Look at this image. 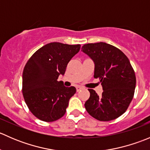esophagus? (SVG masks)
Returning a JSON list of instances; mask_svg holds the SVG:
<instances>
[{
	"label": "esophagus",
	"instance_id": "34e87169",
	"mask_svg": "<svg viewBox=\"0 0 150 150\" xmlns=\"http://www.w3.org/2000/svg\"><path fill=\"white\" fill-rule=\"evenodd\" d=\"M83 88L82 86H76V90H77V91H81V89H83Z\"/></svg>",
	"mask_w": 150,
	"mask_h": 150
}]
</instances>
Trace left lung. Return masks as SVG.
Segmentation results:
<instances>
[{
    "label": "left lung",
    "mask_w": 150,
    "mask_h": 150,
    "mask_svg": "<svg viewBox=\"0 0 150 150\" xmlns=\"http://www.w3.org/2000/svg\"><path fill=\"white\" fill-rule=\"evenodd\" d=\"M82 51L94 62L93 77L99 78L103 88L100 96L88 89L86 111L100 121L117 118L126 111L135 91L136 75L129 59L119 48L103 42L85 44Z\"/></svg>",
    "instance_id": "8db88e82"
}]
</instances>
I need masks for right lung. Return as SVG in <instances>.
<instances>
[{"label": "right lung", "mask_w": 150, "mask_h": 150, "mask_svg": "<svg viewBox=\"0 0 150 150\" xmlns=\"http://www.w3.org/2000/svg\"><path fill=\"white\" fill-rule=\"evenodd\" d=\"M80 48V44L48 43L35 51L25 64L22 74L24 99L30 112L40 120L53 122L65 114L76 88L65 87L57 79L64 75L67 65Z\"/></svg>", "instance_id": "right-lung-1"}]
</instances>
